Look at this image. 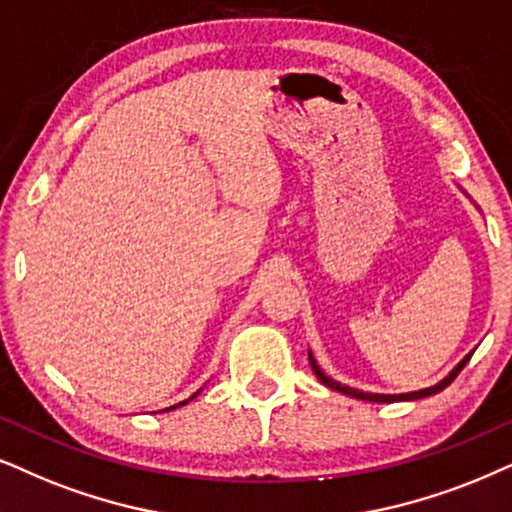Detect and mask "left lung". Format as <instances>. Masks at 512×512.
<instances>
[{"label": "left lung", "mask_w": 512, "mask_h": 512, "mask_svg": "<svg viewBox=\"0 0 512 512\" xmlns=\"http://www.w3.org/2000/svg\"><path fill=\"white\" fill-rule=\"evenodd\" d=\"M470 357H472V352H470V354H465V357H463L461 361H458V364H456L454 368H451V373L446 375V378L439 380L437 385H432V387H425V390H416V392H404V394H375V392L354 390V387H347V385H342V383H338V380L328 378V375L321 371V366L316 364V359H314V354H312V352H309V364H312L314 373H316V378H319L323 385H326V387H331V390H335V392H342V394H347V397H354V399L375 401V404H392V401H413V399H423V397H430V394H437V392H442L444 387H449L451 383H454V378H456L458 373L463 371V366L468 364Z\"/></svg>", "instance_id": "obj_1"}]
</instances>
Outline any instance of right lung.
<instances>
[{"label": "right lung", "instance_id": "obj_1", "mask_svg": "<svg viewBox=\"0 0 512 512\" xmlns=\"http://www.w3.org/2000/svg\"><path fill=\"white\" fill-rule=\"evenodd\" d=\"M198 394H200V390L196 392V394H191V397L189 399H186V401H179V404H174V406H170V409H165V411H172V409H179V406H184V404H189V401L193 399V397H198Z\"/></svg>", "mask_w": 512, "mask_h": 512}]
</instances>
